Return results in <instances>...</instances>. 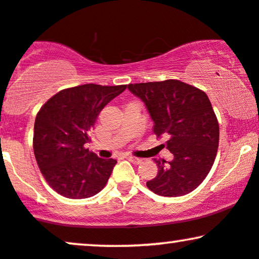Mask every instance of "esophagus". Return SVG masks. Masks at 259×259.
Wrapping results in <instances>:
<instances>
[{
	"instance_id": "obj_1",
	"label": "esophagus",
	"mask_w": 259,
	"mask_h": 259,
	"mask_svg": "<svg viewBox=\"0 0 259 259\" xmlns=\"http://www.w3.org/2000/svg\"><path fill=\"white\" fill-rule=\"evenodd\" d=\"M126 159H127V160H130V161H132L133 164H136V165L140 164V163H141V161H142L141 158H138V157H133V155H127V157H126Z\"/></svg>"
}]
</instances>
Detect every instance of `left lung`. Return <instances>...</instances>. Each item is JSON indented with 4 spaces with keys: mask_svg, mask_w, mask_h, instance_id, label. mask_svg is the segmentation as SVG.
<instances>
[{
    "mask_svg": "<svg viewBox=\"0 0 259 259\" xmlns=\"http://www.w3.org/2000/svg\"><path fill=\"white\" fill-rule=\"evenodd\" d=\"M153 120V133L166 136L172 160L154 159L158 174L146 185L161 197H181L194 191L212 167L220 126L207 95L176 79L129 84Z\"/></svg>",
    "mask_w": 259,
    "mask_h": 259,
    "instance_id": "left-lung-1",
    "label": "left lung"
}]
</instances>
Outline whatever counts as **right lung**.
<instances>
[{
	"instance_id": "right-lung-1",
	"label": "right lung",
	"mask_w": 259,
	"mask_h": 259,
	"mask_svg": "<svg viewBox=\"0 0 259 259\" xmlns=\"http://www.w3.org/2000/svg\"><path fill=\"white\" fill-rule=\"evenodd\" d=\"M126 85L83 84L64 89L42 106L33 129V152L48 185L70 199L98 194L117 160L102 159L87 148L102 108Z\"/></svg>"
}]
</instances>
